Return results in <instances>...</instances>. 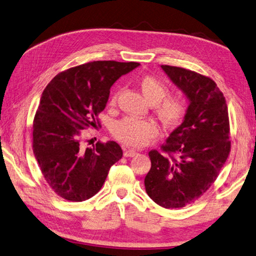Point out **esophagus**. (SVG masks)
Masks as SVG:
<instances>
[{"instance_id": "1", "label": "esophagus", "mask_w": 256, "mask_h": 256, "mask_svg": "<svg viewBox=\"0 0 256 256\" xmlns=\"http://www.w3.org/2000/svg\"><path fill=\"white\" fill-rule=\"evenodd\" d=\"M136 154H138V152L133 148H125V151H124V156H126V158H133Z\"/></svg>"}]
</instances>
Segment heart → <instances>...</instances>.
I'll list each match as a JSON object with an SVG mask.
<instances>
[{
    "label": "heart",
    "instance_id": "heart-1",
    "mask_svg": "<svg viewBox=\"0 0 256 256\" xmlns=\"http://www.w3.org/2000/svg\"><path fill=\"white\" fill-rule=\"evenodd\" d=\"M138 85L144 98L154 105L155 113L163 124L171 126L183 118L188 108L186 102L178 95L168 96L170 86L161 78L152 74L143 75L138 78ZM116 100L118 93H114L110 100V104L115 105ZM112 134L118 141L126 146L142 148L158 136V126L152 120L124 118L113 125Z\"/></svg>",
    "mask_w": 256,
    "mask_h": 256
}]
</instances>
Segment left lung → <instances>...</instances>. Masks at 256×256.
<instances>
[{
  "label": "left lung",
  "mask_w": 256,
  "mask_h": 256,
  "mask_svg": "<svg viewBox=\"0 0 256 256\" xmlns=\"http://www.w3.org/2000/svg\"><path fill=\"white\" fill-rule=\"evenodd\" d=\"M190 101L183 123L148 152L146 193L160 206L180 208L211 188L231 151L226 101L216 83L191 70L162 65Z\"/></svg>",
  "instance_id": "left-lung-1"
}]
</instances>
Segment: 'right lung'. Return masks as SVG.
Listing matches in <instances>:
<instances>
[{
	"label": "right lung",
	"mask_w": 256,
	"mask_h": 256,
	"mask_svg": "<svg viewBox=\"0 0 256 256\" xmlns=\"http://www.w3.org/2000/svg\"><path fill=\"white\" fill-rule=\"evenodd\" d=\"M140 63L93 61L52 78L33 120V152L42 175L58 196L82 202L96 194L110 168L123 156L116 142L84 148V130L100 126L110 88Z\"/></svg>",
	"instance_id": "1"
}]
</instances>
